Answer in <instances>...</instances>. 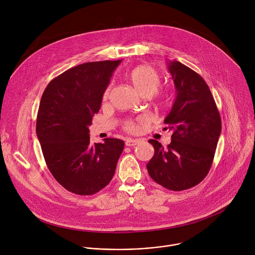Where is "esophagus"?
<instances>
[{
  "mask_svg": "<svg viewBox=\"0 0 255 255\" xmlns=\"http://www.w3.org/2000/svg\"><path fill=\"white\" fill-rule=\"evenodd\" d=\"M138 143L137 139H133V138H127L126 139V145L127 146H134Z\"/></svg>",
  "mask_w": 255,
  "mask_h": 255,
  "instance_id": "34e87169",
  "label": "esophagus"
}]
</instances>
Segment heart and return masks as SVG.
I'll return each instance as SVG.
<instances>
[{"label": "heart", "mask_w": 255, "mask_h": 255, "mask_svg": "<svg viewBox=\"0 0 255 255\" xmlns=\"http://www.w3.org/2000/svg\"><path fill=\"white\" fill-rule=\"evenodd\" d=\"M129 79L134 89L140 94L142 97L152 96L161 85V75L159 73L150 66H139L131 71L129 74ZM109 95V88L106 89L104 93V98L106 99ZM166 100L165 101L164 99ZM162 101H167L165 96L161 97ZM127 128L129 130L134 129V126L131 123H128Z\"/></svg>", "instance_id": "heart-1"}]
</instances>
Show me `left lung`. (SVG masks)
Listing matches in <instances>:
<instances>
[{
	"mask_svg": "<svg viewBox=\"0 0 255 255\" xmlns=\"http://www.w3.org/2000/svg\"><path fill=\"white\" fill-rule=\"evenodd\" d=\"M177 97L164 123L173 132L164 149L150 139L154 156L147 163L153 181L175 191L190 188L208 174L221 133V117L211 91L198 74L178 61L167 62Z\"/></svg>",
	"mask_w": 255,
	"mask_h": 255,
	"instance_id": "obj_1",
	"label": "left lung"
}]
</instances>
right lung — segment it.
Returning a JSON list of instances; mask_svg holds the SVG:
<instances>
[{
  "instance_id": "add662e5",
  "label": "right lung",
  "mask_w": 255,
  "mask_h": 255,
  "mask_svg": "<svg viewBox=\"0 0 255 255\" xmlns=\"http://www.w3.org/2000/svg\"><path fill=\"white\" fill-rule=\"evenodd\" d=\"M122 60L84 63L49 82L41 97L36 134L53 177L67 190L92 195L112 180L125 142L90 143L89 128Z\"/></svg>"
}]
</instances>
